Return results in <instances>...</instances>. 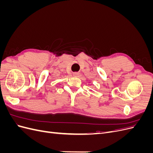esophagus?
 I'll return each mask as SVG.
<instances>
[{"instance_id":"esophagus-1","label":"esophagus","mask_w":153,"mask_h":153,"mask_svg":"<svg viewBox=\"0 0 153 153\" xmlns=\"http://www.w3.org/2000/svg\"><path fill=\"white\" fill-rule=\"evenodd\" d=\"M73 76H75V77H78V75H79V73H77V72L73 73Z\"/></svg>"}]
</instances>
